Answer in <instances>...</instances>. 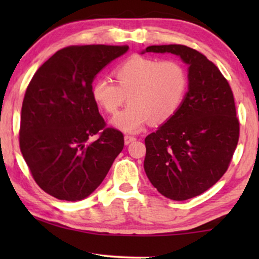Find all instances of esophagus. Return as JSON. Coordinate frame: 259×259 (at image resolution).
Instances as JSON below:
<instances>
[{
  "mask_svg": "<svg viewBox=\"0 0 259 259\" xmlns=\"http://www.w3.org/2000/svg\"><path fill=\"white\" fill-rule=\"evenodd\" d=\"M136 140H137L136 137L130 136V134H126V136H125V144H126V145L133 143V141H136Z\"/></svg>",
  "mask_w": 259,
  "mask_h": 259,
  "instance_id": "esophagus-1",
  "label": "esophagus"
}]
</instances>
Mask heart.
Here are the masks:
<instances>
[{"label":"heart","mask_w":259,"mask_h":259,"mask_svg":"<svg viewBox=\"0 0 259 259\" xmlns=\"http://www.w3.org/2000/svg\"><path fill=\"white\" fill-rule=\"evenodd\" d=\"M116 84L101 76L92 84V98L108 114H115L128 94V106L112 120L123 132L137 133L150 121L164 123L177 114L190 87L186 67L178 60L133 55L115 67Z\"/></svg>","instance_id":"heart-1"}]
</instances>
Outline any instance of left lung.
<instances>
[{
  "label": "left lung",
  "mask_w": 259,
  "mask_h": 259,
  "mask_svg": "<svg viewBox=\"0 0 259 259\" xmlns=\"http://www.w3.org/2000/svg\"><path fill=\"white\" fill-rule=\"evenodd\" d=\"M145 52L172 53L189 65L190 87L177 114L145 138V172L172 200L204 193L228 171L239 139L231 87L213 62L184 45L150 46Z\"/></svg>",
  "instance_id": "left-lung-1"
}]
</instances>
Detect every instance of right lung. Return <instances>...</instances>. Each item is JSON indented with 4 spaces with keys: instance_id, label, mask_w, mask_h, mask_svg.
<instances>
[{
    "instance_id": "add662e5",
    "label": "right lung",
    "mask_w": 259,
    "mask_h": 259,
    "mask_svg": "<svg viewBox=\"0 0 259 259\" xmlns=\"http://www.w3.org/2000/svg\"><path fill=\"white\" fill-rule=\"evenodd\" d=\"M128 46H69L51 56L28 84L20 150L35 183L60 200L90 196L122 151L123 134L107 127L92 83ZM92 136L93 143H88Z\"/></svg>"
}]
</instances>
